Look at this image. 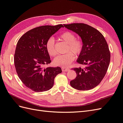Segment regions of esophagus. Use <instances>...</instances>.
Returning a JSON list of instances; mask_svg holds the SVG:
<instances>
[{
  "instance_id": "1",
  "label": "esophagus",
  "mask_w": 123,
  "mask_h": 123,
  "mask_svg": "<svg viewBox=\"0 0 123 123\" xmlns=\"http://www.w3.org/2000/svg\"><path fill=\"white\" fill-rule=\"evenodd\" d=\"M61 69H62V71H63V72H68L70 70V69H69L68 68H65V67H62Z\"/></svg>"
}]
</instances>
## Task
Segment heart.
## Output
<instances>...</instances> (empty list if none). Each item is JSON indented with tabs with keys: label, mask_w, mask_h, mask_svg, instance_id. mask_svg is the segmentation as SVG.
Returning <instances> with one entry per match:
<instances>
[{
	"label": "heart",
	"mask_w": 123,
	"mask_h": 123,
	"mask_svg": "<svg viewBox=\"0 0 123 123\" xmlns=\"http://www.w3.org/2000/svg\"><path fill=\"white\" fill-rule=\"evenodd\" d=\"M60 39L68 43L66 52L64 55H60L55 57L53 60V64L56 66L67 67L70 65L75 59V55H79L82 52L84 43L83 41L80 39H76L75 35L71 31H66L62 33ZM47 51L50 56L56 55L55 49V40L52 37H50L46 43Z\"/></svg>",
	"instance_id": "1"
}]
</instances>
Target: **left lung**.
<instances>
[{
	"mask_svg": "<svg viewBox=\"0 0 123 123\" xmlns=\"http://www.w3.org/2000/svg\"><path fill=\"white\" fill-rule=\"evenodd\" d=\"M64 26L77 33L84 43L77 62L86 67L73 68L77 76L70 81L71 85L79 90L92 89L100 83L108 70L111 58L108 43L103 35L89 25L80 23Z\"/></svg>",
	"mask_w": 123,
	"mask_h": 123,
	"instance_id": "obj_1",
	"label": "left lung"
}]
</instances>
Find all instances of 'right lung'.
<instances>
[{"label": "right lung", "mask_w": 123, "mask_h": 123, "mask_svg": "<svg viewBox=\"0 0 123 123\" xmlns=\"http://www.w3.org/2000/svg\"><path fill=\"white\" fill-rule=\"evenodd\" d=\"M62 24L45 25L31 29L21 37L15 49L14 62L18 77L24 85L35 92L50 89L55 78L61 73V68L43 66L51 62L46 48L47 40Z\"/></svg>", "instance_id": "1"}]
</instances>
